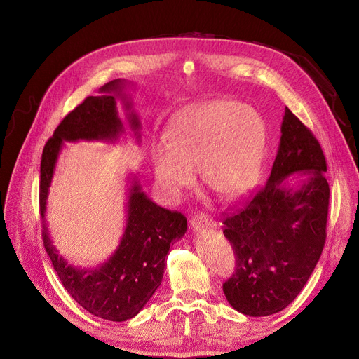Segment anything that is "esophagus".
I'll use <instances>...</instances> for the list:
<instances>
[{
	"instance_id": "obj_1",
	"label": "esophagus",
	"mask_w": 359,
	"mask_h": 359,
	"mask_svg": "<svg viewBox=\"0 0 359 359\" xmlns=\"http://www.w3.org/2000/svg\"><path fill=\"white\" fill-rule=\"evenodd\" d=\"M191 227L194 230H201V229H214L217 227V222L210 218V217H205V215H196L191 219Z\"/></svg>"
}]
</instances>
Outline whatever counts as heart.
Listing matches in <instances>:
<instances>
[{"mask_svg": "<svg viewBox=\"0 0 359 359\" xmlns=\"http://www.w3.org/2000/svg\"><path fill=\"white\" fill-rule=\"evenodd\" d=\"M168 141L151 148V165L163 195L176 201L203 182L227 199L255 186L265 151L266 126L259 113L234 100L184 107L167 125Z\"/></svg>", "mask_w": 359, "mask_h": 359, "instance_id": "1", "label": "heart"}]
</instances>
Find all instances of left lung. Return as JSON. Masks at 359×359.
Returning a JSON list of instances; mask_svg holds the SVG:
<instances>
[{
	"mask_svg": "<svg viewBox=\"0 0 359 359\" xmlns=\"http://www.w3.org/2000/svg\"><path fill=\"white\" fill-rule=\"evenodd\" d=\"M326 170L318 141L285 107L268 182L222 222L236 255V272L222 291L238 313H279L304 288L326 241Z\"/></svg>",
	"mask_w": 359,
	"mask_h": 359,
	"instance_id": "obj_1",
	"label": "left lung"
}]
</instances>
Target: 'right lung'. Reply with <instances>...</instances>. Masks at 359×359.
Here are the masks:
<instances>
[{"label":"right lung","mask_w":359,"mask_h":359,"mask_svg":"<svg viewBox=\"0 0 359 359\" xmlns=\"http://www.w3.org/2000/svg\"><path fill=\"white\" fill-rule=\"evenodd\" d=\"M129 86L126 80H113L100 87L102 96H90L68 113L46 142L41 161L42 237L52 266L64 288L83 309L110 322H125L135 317L153 297L161 284L170 244L180 240L187 230L186 218L151 201L142 191L138 176L129 175L126 224L119 246L102 265L81 268L68 263L56 250L45 215L49 187L64 144L79 141L115 144L125 134L118 100L123 104L129 128L137 140H141V121L132 109L130 94L125 91Z\"/></svg>","instance_id":"1"}]
</instances>
